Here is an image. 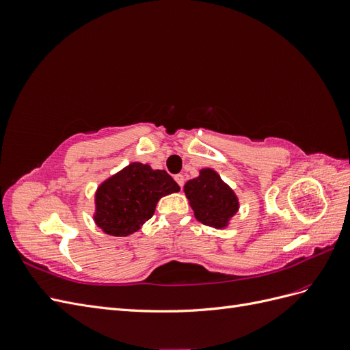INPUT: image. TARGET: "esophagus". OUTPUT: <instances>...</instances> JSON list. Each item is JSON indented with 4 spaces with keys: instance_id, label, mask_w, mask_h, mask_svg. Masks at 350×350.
Wrapping results in <instances>:
<instances>
[{
    "instance_id": "1",
    "label": "esophagus",
    "mask_w": 350,
    "mask_h": 350,
    "mask_svg": "<svg viewBox=\"0 0 350 350\" xmlns=\"http://www.w3.org/2000/svg\"><path fill=\"white\" fill-rule=\"evenodd\" d=\"M175 181H176V184H178L179 187L183 188L184 181H185V179H184V175H181V174H179V175H175Z\"/></svg>"
}]
</instances>
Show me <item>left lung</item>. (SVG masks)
I'll return each mask as SVG.
<instances>
[{
  "instance_id": "8db88e82",
  "label": "left lung",
  "mask_w": 350,
  "mask_h": 350,
  "mask_svg": "<svg viewBox=\"0 0 350 350\" xmlns=\"http://www.w3.org/2000/svg\"><path fill=\"white\" fill-rule=\"evenodd\" d=\"M184 193L194 210V216L206 226L226 228L238 208L239 201L213 169H201L200 175L184 185Z\"/></svg>"
}]
</instances>
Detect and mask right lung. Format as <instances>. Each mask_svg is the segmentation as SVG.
<instances>
[{"label":"right lung","mask_w":350,"mask_h":350,"mask_svg":"<svg viewBox=\"0 0 350 350\" xmlns=\"http://www.w3.org/2000/svg\"><path fill=\"white\" fill-rule=\"evenodd\" d=\"M178 191L179 185L166 171L134 162L100 184L94 221L105 234L129 237L153 216L159 200Z\"/></svg>","instance_id":"1"}]
</instances>
